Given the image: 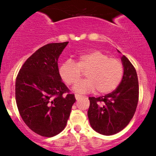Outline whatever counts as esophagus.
I'll use <instances>...</instances> for the list:
<instances>
[{"instance_id":"obj_1","label":"esophagus","mask_w":156,"mask_h":156,"mask_svg":"<svg viewBox=\"0 0 156 156\" xmlns=\"http://www.w3.org/2000/svg\"><path fill=\"white\" fill-rule=\"evenodd\" d=\"M83 97V96L80 95V94H75V99H76L77 100H78L80 98H81V97Z\"/></svg>"}]
</instances>
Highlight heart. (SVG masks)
<instances>
[{
    "label": "heart",
    "instance_id": "heart-1",
    "mask_svg": "<svg viewBox=\"0 0 156 156\" xmlns=\"http://www.w3.org/2000/svg\"><path fill=\"white\" fill-rule=\"evenodd\" d=\"M83 72H87V78L75 86V92L89 93L97 89L100 94H108L120 84L124 75V66L120 59L111 58L100 50H91L78 55L77 62L66 59L59 69L61 78L68 85L78 82Z\"/></svg>",
    "mask_w": 156,
    "mask_h": 156
}]
</instances>
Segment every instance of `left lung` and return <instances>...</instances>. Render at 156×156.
I'll list each match as a JSON object with an SVG mask.
<instances>
[{
    "mask_svg": "<svg viewBox=\"0 0 156 156\" xmlns=\"http://www.w3.org/2000/svg\"><path fill=\"white\" fill-rule=\"evenodd\" d=\"M122 61L124 75L119 87L105 96L89 97L90 124L94 130L106 136L119 133L128 125L139 100L136 69L125 55Z\"/></svg>",
    "mask_w": 156,
    "mask_h": 156,
    "instance_id": "8db88e82",
    "label": "left lung"
}]
</instances>
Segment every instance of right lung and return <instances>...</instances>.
Here are the masks:
<instances>
[{
	"instance_id": "add662e5",
	"label": "right lung",
	"mask_w": 156,
	"mask_h": 156,
	"mask_svg": "<svg viewBox=\"0 0 156 156\" xmlns=\"http://www.w3.org/2000/svg\"><path fill=\"white\" fill-rule=\"evenodd\" d=\"M69 42L48 44L36 50L16 79V102L23 122L32 131L52 137L66 126L75 94L61 81L58 58Z\"/></svg>"
}]
</instances>
